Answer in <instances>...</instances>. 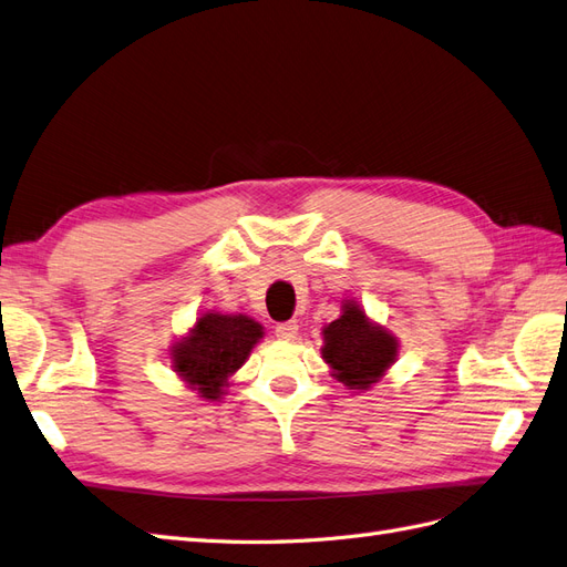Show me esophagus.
<instances>
[{"mask_svg": "<svg viewBox=\"0 0 567 567\" xmlns=\"http://www.w3.org/2000/svg\"><path fill=\"white\" fill-rule=\"evenodd\" d=\"M299 334V326L297 320H289V322H280L278 328H275V337L285 339V342H292V339Z\"/></svg>", "mask_w": 567, "mask_h": 567, "instance_id": "obj_1", "label": "esophagus"}]
</instances>
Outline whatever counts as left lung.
Wrapping results in <instances>:
<instances>
[{
    "label": "left lung",
    "mask_w": 567,
    "mask_h": 567,
    "mask_svg": "<svg viewBox=\"0 0 567 567\" xmlns=\"http://www.w3.org/2000/svg\"><path fill=\"white\" fill-rule=\"evenodd\" d=\"M320 355L330 375L351 392H370L399 359V339L365 313L355 299L342 301V313L322 328Z\"/></svg>",
    "instance_id": "1"
}]
</instances>
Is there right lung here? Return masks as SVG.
<instances>
[{
  "mask_svg": "<svg viewBox=\"0 0 567 567\" xmlns=\"http://www.w3.org/2000/svg\"><path fill=\"white\" fill-rule=\"evenodd\" d=\"M264 334L261 322L247 313L204 311L166 349V359L189 392L220 401Z\"/></svg>",
  "mask_w": 567,
  "mask_h": 567,
  "instance_id": "add662e5",
  "label": "right lung"
}]
</instances>
